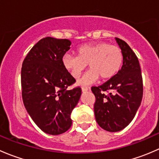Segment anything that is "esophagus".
<instances>
[{"label":"esophagus","mask_w":159,"mask_h":159,"mask_svg":"<svg viewBox=\"0 0 159 159\" xmlns=\"http://www.w3.org/2000/svg\"><path fill=\"white\" fill-rule=\"evenodd\" d=\"M81 90H82V92H86V91H89L90 89H89V88H87V87H83L82 89H81Z\"/></svg>","instance_id":"1"}]
</instances>
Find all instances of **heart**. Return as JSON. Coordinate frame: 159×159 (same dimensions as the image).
Here are the masks:
<instances>
[{
    "instance_id": "b5f03b06",
    "label": "heart",
    "mask_w": 159,
    "mask_h": 159,
    "mask_svg": "<svg viewBox=\"0 0 159 159\" xmlns=\"http://www.w3.org/2000/svg\"><path fill=\"white\" fill-rule=\"evenodd\" d=\"M78 56L66 54L62 57V65L77 78L89 64L91 70L78 81L80 85H89L95 82L99 77L102 80L113 78L123 64V54L120 48L106 42L86 44L77 48Z\"/></svg>"
}]
</instances>
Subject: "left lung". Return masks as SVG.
Listing matches in <instances>:
<instances>
[{
  "instance_id": "left-lung-1",
  "label": "left lung",
  "mask_w": 159,
  "mask_h": 159,
  "mask_svg": "<svg viewBox=\"0 0 159 159\" xmlns=\"http://www.w3.org/2000/svg\"><path fill=\"white\" fill-rule=\"evenodd\" d=\"M123 54L121 70L107 82L92 87L95 96L94 116L101 128L111 132L124 129L139 109L143 83L139 59L125 41L115 38ZM109 92L105 94L104 91Z\"/></svg>"
}]
</instances>
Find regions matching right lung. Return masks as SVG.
<instances>
[{"mask_svg": "<svg viewBox=\"0 0 159 159\" xmlns=\"http://www.w3.org/2000/svg\"><path fill=\"white\" fill-rule=\"evenodd\" d=\"M70 44L68 39L42 38L30 49L22 64L25 108L35 124L52 135L70 129V113L81 95V88L68 89L75 79L62 65V57Z\"/></svg>", "mask_w": 159, "mask_h": 159, "instance_id": "right-lung-1", "label": "right lung"}]
</instances>
